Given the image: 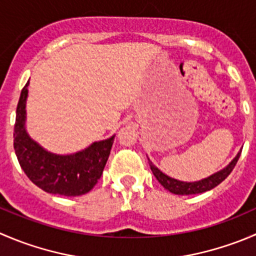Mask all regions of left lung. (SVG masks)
<instances>
[{
	"label": "left lung",
	"mask_w": 256,
	"mask_h": 256,
	"mask_svg": "<svg viewBox=\"0 0 256 256\" xmlns=\"http://www.w3.org/2000/svg\"><path fill=\"white\" fill-rule=\"evenodd\" d=\"M240 154H242V151L238 152V155L232 158V161L226 166V168L218 171V172L212 174L209 178H205L199 181H194V182H186V181H180L176 180V178H170V176H168L166 174H164L162 171L158 170L150 160H148V165H150V168L151 171H152L154 176L158 178V182H160L166 190H168L170 192L176 195H192L205 192V191L208 190H212L215 186L219 185L220 182H222V181L230 175L232 168H235V165H236L238 160H239L240 158Z\"/></svg>",
	"instance_id": "8db88e82"
}]
</instances>
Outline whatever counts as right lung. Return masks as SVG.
<instances>
[{
	"label": "right lung",
	"mask_w": 256,
	"mask_h": 256,
	"mask_svg": "<svg viewBox=\"0 0 256 256\" xmlns=\"http://www.w3.org/2000/svg\"><path fill=\"white\" fill-rule=\"evenodd\" d=\"M27 86L28 82L21 91L14 130V152L22 170L34 185L50 194L62 196L86 194L102 175L115 135L71 155L48 152L30 138L24 128Z\"/></svg>",
	"instance_id": "right-lung-1"
}]
</instances>
